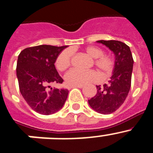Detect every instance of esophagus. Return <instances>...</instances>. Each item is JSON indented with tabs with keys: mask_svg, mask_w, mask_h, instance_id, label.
Here are the masks:
<instances>
[{
	"mask_svg": "<svg viewBox=\"0 0 153 153\" xmlns=\"http://www.w3.org/2000/svg\"><path fill=\"white\" fill-rule=\"evenodd\" d=\"M83 85H72L71 86L70 88H82Z\"/></svg>",
	"mask_w": 153,
	"mask_h": 153,
	"instance_id": "obj_1",
	"label": "esophagus"
}]
</instances>
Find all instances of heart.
Returning a JSON list of instances; mask_svg holds the SVG:
<instances>
[{"mask_svg":"<svg viewBox=\"0 0 153 153\" xmlns=\"http://www.w3.org/2000/svg\"><path fill=\"white\" fill-rule=\"evenodd\" d=\"M85 54L93 58V64L102 77H108L112 74L115 67V58L110 53H103L102 49L99 47L90 46L84 50ZM71 66V53L68 51H63L57 56L55 67L59 71H65ZM99 78L98 73L95 70L82 71L71 70L65 74V79L67 85H83L93 82Z\"/></svg>","mask_w":153,"mask_h":153,"instance_id":"b5f03b06","label":"heart"}]
</instances>
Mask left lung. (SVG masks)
Returning <instances> with one entry per match:
<instances>
[{
  "label": "left lung",
  "instance_id": "8db88e82",
  "mask_svg": "<svg viewBox=\"0 0 153 153\" xmlns=\"http://www.w3.org/2000/svg\"><path fill=\"white\" fill-rule=\"evenodd\" d=\"M115 54V67L108 84L96 85L97 93L88 100V104L96 112L110 114L115 112L126 100L131 84L134 60L130 47L118 40H98Z\"/></svg>",
  "mask_w": 153,
  "mask_h": 153
}]
</instances>
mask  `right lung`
Listing matches in <instances>:
<instances>
[{"label":"right lung","mask_w":153,"mask_h":153,"mask_svg":"<svg viewBox=\"0 0 153 153\" xmlns=\"http://www.w3.org/2000/svg\"><path fill=\"white\" fill-rule=\"evenodd\" d=\"M66 47L51 45L28 47L18 57L16 74L20 92L31 108L43 115L57 112L68 98V89L50 86L64 82L54 63Z\"/></svg>","instance_id":"right-lung-1"}]
</instances>
